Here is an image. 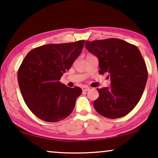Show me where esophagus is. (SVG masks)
<instances>
[{"mask_svg": "<svg viewBox=\"0 0 158 158\" xmlns=\"http://www.w3.org/2000/svg\"><path fill=\"white\" fill-rule=\"evenodd\" d=\"M81 90H82L83 91H88V90H90V88H88V87H87V86H82Z\"/></svg>", "mask_w": 158, "mask_h": 158, "instance_id": "esophagus-1", "label": "esophagus"}]
</instances>
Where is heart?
Masks as SVG:
<instances>
[{
  "label": "heart",
  "instance_id": "b5f03b06",
  "mask_svg": "<svg viewBox=\"0 0 158 158\" xmlns=\"http://www.w3.org/2000/svg\"><path fill=\"white\" fill-rule=\"evenodd\" d=\"M88 55H90V54H88Z\"/></svg>",
  "mask_w": 158,
  "mask_h": 158
}]
</instances>
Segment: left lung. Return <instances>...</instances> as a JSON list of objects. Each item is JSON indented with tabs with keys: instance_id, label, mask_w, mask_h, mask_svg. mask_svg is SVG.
<instances>
[{
	"instance_id": "8db88e82",
	"label": "left lung",
	"mask_w": 158,
	"mask_h": 158,
	"mask_svg": "<svg viewBox=\"0 0 158 158\" xmlns=\"http://www.w3.org/2000/svg\"><path fill=\"white\" fill-rule=\"evenodd\" d=\"M85 48L98 58L99 73H107L110 79L109 88L97 89L94 108L107 118L124 117L139 102L148 79L139 49L117 39L86 41Z\"/></svg>"
}]
</instances>
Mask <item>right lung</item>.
<instances>
[{
    "label": "right lung",
    "mask_w": 158,
    "mask_h": 158,
    "mask_svg": "<svg viewBox=\"0 0 158 158\" xmlns=\"http://www.w3.org/2000/svg\"><path fill=\"white\" fill-rule=\"evenodd\" d=\"M85 40L73 43L45 44L27 53L18 72V81L25 103L37 117L58 122L73 111L79 87L61 83L63 73L80 55Z\"/></svg>",
    "instance_id": "right-lung-1"
}]
</instances>
